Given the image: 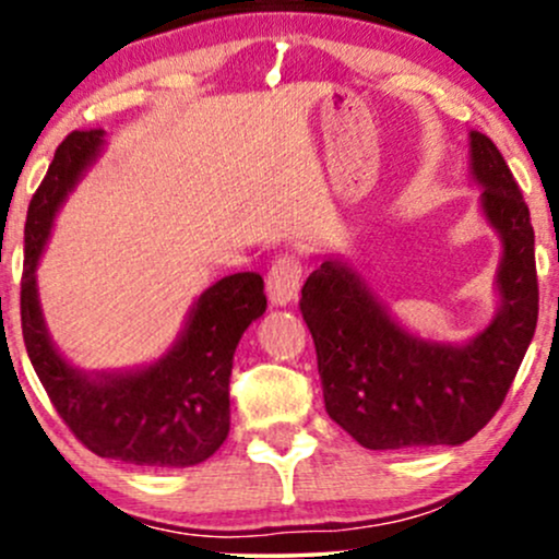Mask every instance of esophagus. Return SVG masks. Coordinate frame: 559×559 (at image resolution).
<instances>
[{"instance_id":"1","label":"esophagus","mask_w":559,"mask_h":559,"mask_svg":"<svg viewBox=\"0 0 559 559\" xmlns=\"http://www.w3.org/2000/svg\"><path fill=\"white\" fill-rule=\"evenodd\" d=\"M301 260L297 254H281L267 271V294L273 305H288L299 297L301 286Z\"/></svg>"}]
</instances>
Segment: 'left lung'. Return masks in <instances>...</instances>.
Returning a JSON list of instances; mask_svg holds the SVG:
<instances>
[{
    "label": "left lung",
    "instance_id": "obj_1",
    "mask_svg": "<svg viewBox=\"0 0 559 559\" xmlns=\"http://www.w3.org/2000/svg\"><path fill=\"white\" fill-rule=\"evenodd\" d=\"M484 213L504 243L502 307L471 344L409 336L386 316L360 275L325 260L301 286L299 310L312 333L325 413L368 449L463 444L502 407L536 331L534 226L502 152L471 133Z\"/></svg>",
    "mask_w": 559,
    "mask_h": 559
}]
</instances>
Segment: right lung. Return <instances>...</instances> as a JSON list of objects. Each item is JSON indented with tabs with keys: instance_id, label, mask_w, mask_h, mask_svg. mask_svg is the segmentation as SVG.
Masks as SVG:
<instances>
[{
	"instance_id": "right-lung-1",
	"label": "right lung",
	"mask_w": 559,
	"mask_h": 559,
	"mask_svg": "<svg viewBox=\"0 0 559 559\" xmlns=\"http://www.w3.org/2000/svg\"><path fill=\"white\" fill-rule=\"evenodd\" d=\"M105 131L83 128L62 139L25 217L21 325L38 381L83 447L107 460L150 467L197 465L215 454L230 428L228 383L241 333L265 312L260 273H234L210 286L183 336L163 360L128 376L86 378L57 355L36 297V262L52 217Z\"/></svg>"
}]
</instances>
